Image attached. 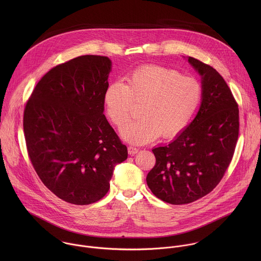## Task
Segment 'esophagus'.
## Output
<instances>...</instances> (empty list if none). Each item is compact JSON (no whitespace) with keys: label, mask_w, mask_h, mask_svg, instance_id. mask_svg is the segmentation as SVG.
<instances>
[{"label":"esophagus","mask_w":261,"mask_h":261,"mask_svg":"<svg viewBox=\"0 0 261 261\" xmlns=\"http://www.w3.org/2000/svg\"><path fill=\"white\" fill-rule=\"evenodd\" d=\"M127 151H128V154H130V155H134V154H136L138 151H139V149L138 148H135V147H128L127 148Z\"/></svg>","instance_id":"1"}]
</instances>
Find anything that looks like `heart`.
I'll return each mask as SVG.
<instances>
[{
    "mask_svg": "<svg viewBox=\"0 0 261 261\" xmlns=\"http://www.w3.org/2000/svg\"><path fill=\"white\" fill-rule=\"evenodd\" d=\"M202 99L201 83L178 70L146 65L127 76L126 83L113 81L106 89L103 105L112 123L121 128L130 118L132 102L144 103L140 121L122 128L129 144L145 145L160 136L170 140L190 123Z\"/></svg>",
    "mask_w": 261,
    "mask_h": 261,
    "instance_id": "heart-1",
    "label": "heart"
}]
</instances>
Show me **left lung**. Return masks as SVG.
<instances>
[{
  "mask_svg": "<svg viewBox=\"0 0 261 261\" xmlns=\"http://www.w3.org/2000/svg\"><path fill=\"white\" fill-rule=\"evenodd\" d=\"M201 75L199 112L167 146L152 149L155 165L147 176L152 194L173 205L192 203L219 184L232 160L239 134V110L223 77L193 57Z\"/></svg>",
  "mask_w": 261,
  "mask_h": 261,
  "instance_id": "8db88e82",
  "label": "left lung"
}]
</instances>
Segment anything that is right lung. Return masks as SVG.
Segmentation results:
<instances>
[{
	"label": "right lung",
	"instance_id": "1",
	"mask_svg": "<svg viewBox=\"0 0 261 261\" xmlns=\"http://www.w3.org/2000/svg\"><path fill=\"white\" fill-rule=\"evenodd\" d=\"M111 70L109 57H76L44 75L25 107L26 146L39 178L75 205L103 198L114 167L127 159L103 114Z\"/></svg>",
	"mask_w": 261,
	"mask_h": 261
}]
</instances>
